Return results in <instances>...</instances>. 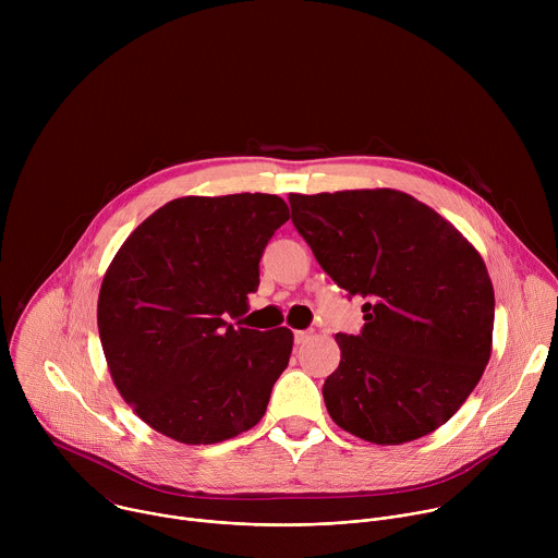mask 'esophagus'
<instances>
[{
    "instance_id": "1",
    "label": "esophagus",
    "mask_w": 558,
    "mask_h": 558,
    "mask_svg": "<svg viewBox=\"0 0 558 558\" xmlns=\"http://www.w3.org/2000/svg\"><path fill=\"white\" fill-rule=\"evenodd\" d=\"M293 338H295V344H302V342H306L311 338V333L308 331H295Z\"/></svg>"
}]
</instances>
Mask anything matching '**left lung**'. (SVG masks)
I'll return each mask as SVG.
<instances>
[{
    "label": "left lung",
    "mask_w": 558,
    "mask_h": 558,
    "mask_svg": "<svg viewBox=\"0 0 558 558\" xmlns=\"http://www.w3.org/2000/svg\"><path fill=\"white\" fill-rule=\"evenodd\" d=\"M291 220L349 295L366 298L360 336L338 333L323 386L331 420L379 446L444 426L493 353L495 289L468 238L397 190L289 194Z\"/></svg>",
    "instance_id": "obj_1"
}]
</instances>
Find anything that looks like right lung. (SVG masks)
I'll return each instance as SVG.
<instances>
[{"label": "right lung", "instance_id": "add662e5", "mask_svg": "<svg viewBox=\"0 0 558 558\" xmlns=\"http://www.w3.org/2000/svg\"><path fill=\"white\" fill-rule=\"evenodd\" d=\"M289 207L274 194L183 196L147 216L112 258L97 325L117 390L156 433L207 446L254 428L289 364L287 327L254 331L260 258Z\"/></svg>", "mask_w": 558, "mask_h": 558}]
</instances>
